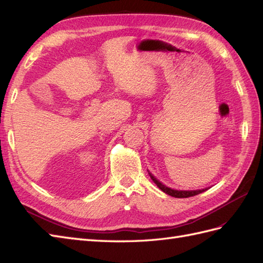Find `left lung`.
Returning a JSON list of instances; mask_svg holds the SVG:
<instances>
[{"label":"left lung","mask_w":263,"mask_h":263,"mask_svg":"<svg viewBox=\"0 0 263 263\" xmlns=\"http://www.w3.org/2000/svg\"><path fill=\"white\" fill-rule=\"evenodd\" d=\"M148 174H149V176H151L152 181L157 185V187H159V189H160L162 192H164L165 194L170 195V196H172V197H176V198H187V197H192V196H195V195H198V194H200V193H202V192L207 191V189H205V190H198V191H177V190H172V189H170V187L163 185V184L159 181V179H156L151 173H148Z\"/></svg>","instance_id":"8db88e82"}]
</instances>
